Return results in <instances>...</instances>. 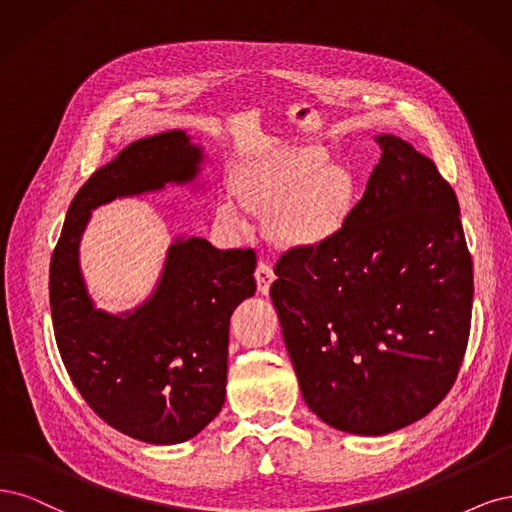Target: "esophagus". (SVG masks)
<instances>
[{"instance_id":"1","label":"esophagus","mask_w":512,"mask_h":512,"mask_svg":"<svg viewBox=\"0 0 512 512\" xmlns=\"http://www.w3.org/2000/svg\"><path fill=\"white\" fill-rule=\"evenodd\" d=\"M255 278H257V289H259V293L268 295V293H270V285L274 283V278H276V274H274V270H272V266H270L268 261H259V263H257Z\"/></svg>"}]
</instances>
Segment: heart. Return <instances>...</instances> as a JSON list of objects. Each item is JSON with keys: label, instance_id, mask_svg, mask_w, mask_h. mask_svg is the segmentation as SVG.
I'll list each match as a JSON object with an SVG mask.
<instances>
[{"label": "heart", "instance_id": "b5f03b06", "mask_svg": "<svg viewBox=\"0 0 512 512\" xmlns=\"http://www.w3.org/2000/svg\"><path fill=\"white\" fill-rule=\"evenodd\" d=\"M240 204L272 219V238L287 249L315 251L334 242L355 217L357 178L349 168L327 166L315 148H289L242 163L232 178ZM217 219L244 229L246 219L232 202H221Z\"/></svg>", "mask_w": 512, "mask_h": 512}]
</instances>
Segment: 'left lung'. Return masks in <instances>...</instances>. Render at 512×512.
I'll list each match as a JSON object with an SVG mask.
<instances>
[{"label":"left lung","mask_w":512,"mask_h":512,"mask_svg":"<svg viewBox=\"0 0 512 512\" xmlns=\"http://www.w3.org/2000/svg\"><path fill=\"white\" fill-rule=\"evenodd\" d=\"M355 217L321 249H289L270 287L308 408L381 436L423 419L455 383L472 319V257L457 195L395 136Z\"/></svg>","instance_id":"obj_1"}]
</instances>
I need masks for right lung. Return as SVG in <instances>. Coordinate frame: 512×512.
I'll list each match as a JSON object with an SVG mask.
<instances>
[{"label": "right lung", "instance_id": "1", "mask_svg": "<svg viewBox=\"0 0 512 512\" xmlns=\"http://www.w3.org/2000/svg\"><path fill=\"white\" fill-rule=\"evenodd\" d=\"M200 159L185 131L129 144L80 187L51 259L55 340L74 387L114 430L151 444L185 442L221 412L229 317L255 293V251L176 240L153 298L112 317L89 300L78 242L95 206L187 183Z\"/></svg>", "mask_w": 512, "mask_h": 512}]
</instances>
